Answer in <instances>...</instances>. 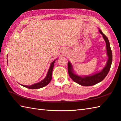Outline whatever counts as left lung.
<instances>
[{
    "label": "left lung",
    "instance_id": "left-lung-1",
    "mask_svg": "<svg viewBox=\"0 0 121 121\" xmlns=\"http://www.w3.org/2000/svg\"><path fill=\"white\" fill-rule=\"evenodd\" d=\"M100 33L102 35L103 38L106 43V48L108 60L106 63V65L101 71L94 73L91 75L80 76L76 74L73 70L71 63L69 61L68 63V73L70 77L74 82L83 86H91L102 82L106 77L107 74L110 70L112 62V52L110 47V44L108 38L105 34L103 33L100 29H99Z\"/></svg>",
    "mask_w": 121,
    "mask_h": 121
}]
</instances>
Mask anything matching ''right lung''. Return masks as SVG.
I'll return each mask as SVG.
<instances>
[{
    "mask_svg": "<svg viewBox=\"0 0 121 121\" xmlns=\"http://www.w3.org/2000/svg\"><path fill=\"white\" fill-rule=\"evenodd\" d=\"M56 59H56V60H54L53 62L51 63V65H50L49 69V70H48V72L47 74V76H46L45 78L43 80L41 81L40 82L34 83V84L30 85V86H26V85H22V84H21V85H22L23 87L27 88L32 89H39V88H42L43 87L45 86L48 85L50 83V82H51V80L52 79V71H53L54 62ZM7 62H8V60H7Z\"/></svg>",
    "mask_w": 121,
    "mask_h": 121,
    "instance_id": "obj_1",
    "label": "right lung"
}]
</instances>
